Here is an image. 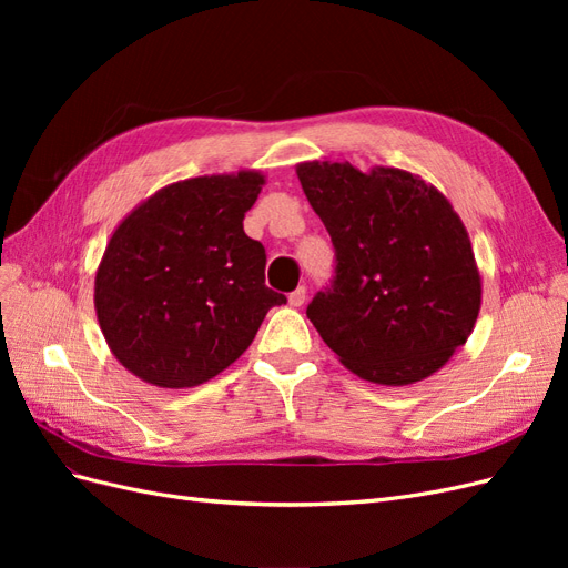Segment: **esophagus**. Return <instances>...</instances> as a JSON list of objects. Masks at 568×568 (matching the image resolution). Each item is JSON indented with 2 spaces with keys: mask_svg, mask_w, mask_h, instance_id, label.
Returning <instances> with one entry per match:
<instances>
[{
  "mask_svg": "<svg viewBox=\"0 0 568 568\" xmlns=\"http://www.w3.org/2000/svg\"><path fill=\"white\" fill-rule=\"evenodd\" d=\"M305 303V286H298L296 291H291L288 294V305L291 307H301Z\"/></svg>",
  "mask_w": 568,
  "mask_h": 568,
  "instance_id": "esophagus-1",
  "label": "esophagus"
}]
</instances>
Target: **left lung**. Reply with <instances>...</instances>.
<instances>
[{
  "mask_svg": "<svg viewBox=\"0 0 568 568\" xmlns=\"http://www.w3.org/2000/svg\"><path fill=\"white\" fill-rule=\"evenodd\" d=\"M336 248V277L307 317L343 367L382 386L438 372L480 311L471 239L434 184L400 168L348 161L296 165Z\"/></svg>",
  "mask_w": 568,
  "mask_h": 568,
  "instance_id": "1",
  "label": "left lung"
}]
</instances>
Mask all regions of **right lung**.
Instances as JSON below:
<instances>
[{"label":"right lung","instance_id":"obj_1","mask_svg":"<svg viewBox=\"0 0 568 568\" xmlns=\"http://www.w3.org/2000/svg\"><path fill=\"white\" fill-rule=\"evenodd\" d=\"M257 170L180 180L113 230L94 277V311L111 353L136 379L194 388L239 359L272 305L265 248L244 215Z\"/></svg>","mask_w":568,"mask_h":568}]
</instances>
